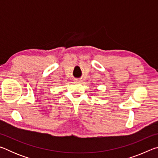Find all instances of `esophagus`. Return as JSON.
Returning <instances> with one entry per match:
<instances>
[{
    "mask_svg": "<svg viewBox=\"0 0 158 158\" xmlns=\"http://www.w3.org/2000/svg\"><path fill=\"white\" fill-rule=\"evenodd\" d=\"M75 81H76V82H78V83H81V80H80V79H75Z\"/></svg>",
    "mask_w": 158,
    "mask_h": 158,
    "instance_id": "obj_1",
    "label": "esophagus"
}]
</instances>
